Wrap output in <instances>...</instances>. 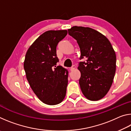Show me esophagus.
<instances>
[{
    "mask_svg": "<svg viewBox=\"0 0 131 131\" xmlns=\"http://www.w3.org/2000/svg\"><path fill=\"white\" fill-rule=\"evenodd\" d=\"M75 68H76V66H75V65H73V66H72V67H71L70 70H72V71H73V70Z\"/></svg>",
    "mask_w": 131,
    "mask_h": 131,
    "instance_id": "34e87169",
    "label": "esophagus"
}]
</instances>
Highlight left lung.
Listing matches in <instances>:
<instances>
[{"label": "left lung", "instance_id": "obj_1", "mask_svg": "<svg viewBox=\"0 0 131 131\" xmlns=\"http://www.w3.org/2000/svg\"><path fill=\"white\" fill-rule=\"evenodd\" d=\"M68 34L77 40L81 55L78 69L79 84L83 95L90 101H98L107 94L114 77L116 55L110 41L98 31L88 27L73 26Z\"/></svg>", "mask_w": 131, "mask_h": 131}]
</instances>
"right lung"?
<instances>
[{"mask_svg":"<svg viewBox=\"0 0 131 131\" xmlns=\"http://www.w3.org/2000/svg\"><path fill=\"white\" fill-rule=\"evenodd\" d=\"M68 34L66 30H48L41 35L26 52L24 68L33 91L44 103L55 105L65 98L68 71L57 66L58 44Z\"/></svg>","mask_w":131,"mask_h":131,"instance_id":"add662e5","label":"right lung"}]
</instances>
